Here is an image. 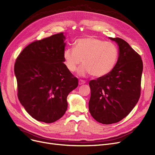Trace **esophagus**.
<instances>
[{
  "instance_id": "1",
  "label": "esophagus",
  "mask_w": 155,
  "mask_h": 155,
  "mask_svg": "<svg viewBox=\"0 0 155 155\" xmlns=\"http://www.w3.org/2000/svg\"><path fill=\"white\" fill-rule=\"evenodd\" d=\"M85 83H86V81H83V80H80V81H78V84L79 85H82V84H84Z\"/></svg>"
}]
</instances>
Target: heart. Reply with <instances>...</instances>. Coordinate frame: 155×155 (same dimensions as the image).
I'll use <instances>...</instances> for the list:
<instances>
[{
	"mask_svg": "<svg viewBox=\"0 0 155 155\" xmlns=\"http://www.w3.org/2000/svg\"><path fill=\"white\" fill-rule=\"evenodd\" d=\"M64 63L69 71L73 72L81 64L78 70L81 76L91 74L102 77L112 71L118 61L117 46L110 42L93 36L77 39L75 48H68L63 53Z\"/></svg>",
	"mask_w": 155,
	"mask_h": 155,
	"instance_id": "b5f03b06",
	"label": "heart"
}]
</instances>
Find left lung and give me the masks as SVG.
<instances>
[{
	"instance_id": "1",
	"label": "left lung",
	"mask_w": 155,
	"mask_h": 155,
	"mask_svg": "<svg viewBox=\"0 0 155 155\" xmlns=\"http://www.w3.org/2000/svg\"><path fill=\"white\" fill-rule=\"evenodd\" d=\"M118 46L115 67L107 75L89 82V111L103 124L117 123L126 117L137 104L143 71L141 57L120 38L109 37Z\"/></svg>"
}]
</instances>
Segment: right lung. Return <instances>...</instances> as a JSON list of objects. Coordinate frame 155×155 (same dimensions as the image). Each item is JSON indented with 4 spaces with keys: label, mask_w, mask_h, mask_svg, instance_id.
<instances>
[{
    "label": "right lung",
    "mask_w": 155,
    "mask_h": 155,
    "mask_svg": "<svg viewBox=\"0 0 155 155\" xmlns=\"http://www.w3.org/2000/svg\"><path fill=\"white\" fill-rule=\"evenodd\" d=\"M65 40L61 33L33 42L15 64L19 101L40 122L53 123L61 118L67 110L68 95L78 86V79L64 64Z\"/></svg>",
    "instance_id": "1"
}]
</instances>
